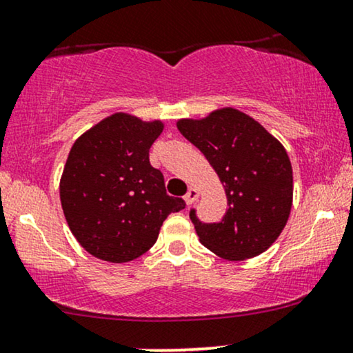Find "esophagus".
I'll return each mask as SVG.
<instances>
[{
    "instance_id": "34e87169",
    "label": "esophagus",
    "mask_w": 353,
    "mask_h": 353,
    "mask_svg": "<svg viewBox=\"0 0 353 353\" xmlns=\"http://www.w3.org/2000/svg\"><path fill=\"white\" fill-rule=\"evenodd\" d=\"M199 199V190L197 189H189V192L184 195V201L188 205H192V203Z\"/></svg>"
}]
</instances>
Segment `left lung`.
Listing matches in <instances>:
<instances>
[{
	"label": "left lung",
	"mask_w": 353,
	"mask_h": 353,
	"mask_svg": "<svg viewBox=\"0 0 353 353\" xmlns=\"http://www.w3.org/2000/svg\"><path fill=\"white\" fill-rule=\"evenodd\" d=\"M177 130L205 156L227 195L220 222L202 223L190 210L201 243L228 261L266 252L286 227L292 205V168L283 144L230 107L201 120L182 118Z\"/></svg>",
	"instance_id": "left-lung-1"
}]
</instances>
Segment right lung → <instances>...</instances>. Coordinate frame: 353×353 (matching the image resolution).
<instances>
[{
  "instance_id": "right-lung-1",
  "label": "right lung",
  "mask_w": 353,
  "mask_h": 353,
  "mask_svg": "<svg viewBox=\"0 0 353 353\" xmlns=\"http://www.w3.org/2000/svg\"><path fill=\"white\" fill-rule=\"evenodd\" d=\"M161 120L113 113L75 139L61 177V203L72 235L99 260L126 263L146 253L161 225L185 202L165 194L150 164Z\"/></svg>"
}]
</instances>
